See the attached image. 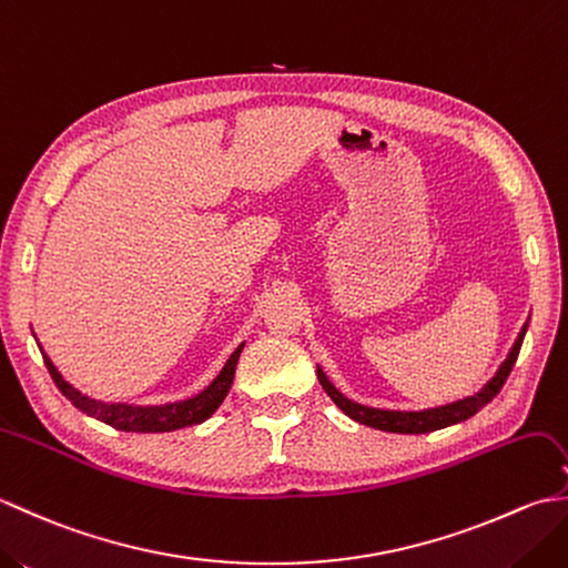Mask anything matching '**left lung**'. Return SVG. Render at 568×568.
<instances>
[{"label": "left lung", "mask_w": 568, "mask_h": 568, "mask_svg": "<svg viewBox=\"0 0 568 568\" xmlns=\"http://www.w3.org/2000/svg\"><path fill=\"white\" fill-rule=\"evenodd\" d=\"M525 334H527V324H523V329L517 334L508 358L503 361L500 368L496 371V376H493L476 395L464 397V400H456L449 405H442V407L419 409V413H407V409H381V407H368V405L348 400L344 393L336 390V385L327 378V373H324L320 366H317V378L322 383L324 393L334 400V405L339 407L346 417L356 419L358 425L383 429V432H395V434H427V432L452 427V425H458V422L474 417L480 407H486L493 397L500 393V388L505 385V381H508L510 371L515 366L517 354H520Z\"/></svg>", "instance_id": "1"}]
</instances>
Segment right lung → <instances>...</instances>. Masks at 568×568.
I'll return each mask as SVG.
<instances>
[{
    "label": "right lung",
    "mask_w": 568,
    "mask_h": 568,
    "mask_svg": "<svg viewBox=\"0 0 568 568\" xmlns=\"http://www.w3.org/2000/svg\"><path fill=\"white\" fill-rule=\"evenodd\" d=\"M241 348H244V344L236 346V352L226 358L224 368L216 373V378L207 385V388L187 397V400L165 403V405H131V403L98 400V397H90L82 390L72 388V385L60 376V371L53 366V361L48 358L43 348L41 354H43L48 373H51V378L58 385V390L63 393L78 409H82L84 415H90L94 419L104 422V425L122 432H173V429L192 427V425H200L204 419H210L214 415V409L224 403L229 388H232Z\"/></svg>",
    "instance_id": "right-lung-1"
}]
</instances>
